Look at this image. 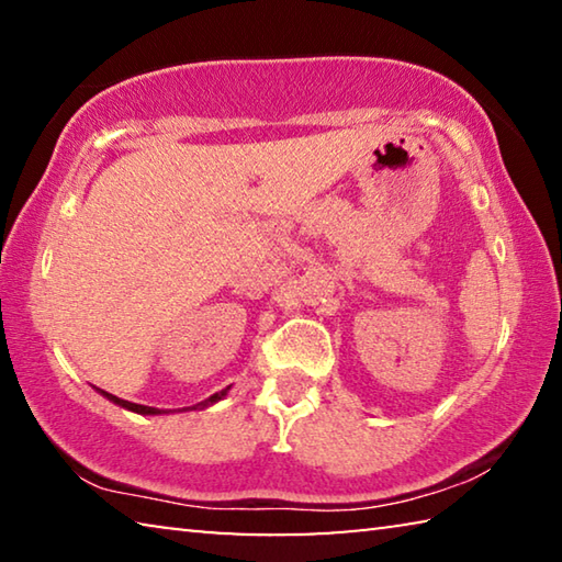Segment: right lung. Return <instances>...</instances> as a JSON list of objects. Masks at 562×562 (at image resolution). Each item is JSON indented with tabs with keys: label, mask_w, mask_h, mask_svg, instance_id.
Listing matches in <instances>:
<instances>
[{
	"label": "right lung",
	"mask_w": 562,
	"mask_h": 562,
	"mask_svg": "<svg viewBox=\"0 0 562 562\" xmlns=\"http://www.w3.org/2000/svg\"><path fill=\"white\" fill-rule=\"evenodd\" d=\"M231 389V386H227ZM227 389H223V392H217V394H213V396H207L205 402H201V404H195L193 408H205V406H213L215 402H221V398L227 394ZM101 392V389H99ZM103 396L109 398V402H113V404H119V406H123V408H128V412H136V414H144V416H156V414H164L160 412V408H154V406H144V404H131V402H126V398H119V396H113V394H109V392H101Z\"/></svg>",
	"instance_id": "1"
}]
</instances>
